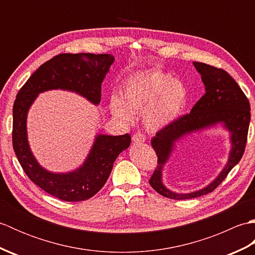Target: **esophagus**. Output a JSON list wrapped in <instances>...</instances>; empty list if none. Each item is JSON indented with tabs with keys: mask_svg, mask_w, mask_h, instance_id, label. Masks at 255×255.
Masks as SVG:
<instances>
[{
	"mask_svg": "<svg viewBox=\"0 0 255 255\" xmlns=\"http://www.w3.org/2000/svg\"><path fill=\"white\" fill-rule=\"evenodd\" d=\"M144 140H145V136L143 133H141V132H134L133 133V136H132V141L133 142H136V143H142V142H144Z\"/></svg>",
	"mask_w": 255,
	"mask_h": 255,
	"instance_id": "34e87169",
	"label": "esophagus"
}]
</instances>
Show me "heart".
<instances>
[{
	"instance_id": "b5f03b06",
	"label": "heart",
	"mask_w": 255,
	"mask_h": 255,
	"mask_svg": "<svg viewBox=\"0 0 255 255\" xmlns=\"http://www.w3.org/2000/svg\"><path fill=\"white\" fill-rule=\"evenodd\" d=\"M124 105L114 97L112 112L117 118L131 122L130 111L143 112L144 124L156 130L170 124L180 115L187 103V91L169 73L152 72L141 74L129 81L124 89Z\"/></svg>"
}]
</instances>
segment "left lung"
Segmentation results:
<instances>
[{"label": "left lung", "instance_id": "obj_1", "mask_svg": "<svg viewBox=\"0 0 255 255\" xmlns=\"http://www.w3.org/2000/svg\"><path fill=\"white\" fill-rule=\"evenodd\" d=\"M194 66L202 75L206 86L205 94L194 105L191 113L172 121L151 139V145L158 156V164L149 180L150 185L162 196L176 200L203 196L220 185L245 153L251 119L250 102L228 72L203 62H194ZM217 122H224L232 131L233 149L224 171L210 186L198 192L175 194L165 189L160 182V170L172 143L185 133Z\"/></svg>", "mask_w": 255, "mask_h": 255}]
</instances>
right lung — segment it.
Masks as SVG:
<instances>
[{"mask_svg": "<svg viewBox=\"0 0 255 255\" xmlns=\"http://www.w3.org/2000/svg\"><path fill=\"white\" fill-rule=\"evenodd\" d=\"M114 62L112 55L60 53L38 68L16 95L13 106L12 140L15 154L31 182L64 202L89 199L104 186L114 161L130 144L128 133L99 136L82 167L68 174H53L42 169L32 156L26 134V115L40 92L51 89L75 91L92 103L101 101V85Z\"/></svg>", "mask_w": 255, "mask_h": 255, "instance_id": "add662e5", "label": "right lung"}]
</instances>
